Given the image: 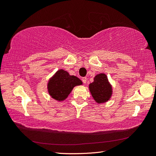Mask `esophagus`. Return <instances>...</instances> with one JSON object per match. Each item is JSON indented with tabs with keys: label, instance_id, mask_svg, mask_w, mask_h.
<instances>
[{
	"label": "esophagus",
	"instance_id": "1",
	"mask_svg": "<svg viewBox=\"0 0 156 156\" xmlns=\"http://www.w3.org/2000/svg\"><path fill=\"white\" fill-rule=\"evenodd\" d=\"M87 77H83L82 78V81H83V83L84 84H85L87 83Z\"/></svg>",
	"mask_w": 156,
	"mask_h": 156
}]
</instances>
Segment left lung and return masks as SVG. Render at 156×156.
<instances>
[{"label":"left lung","instance_id":"obj_1","mask_svg":"<svg viewBox=\"0 0 156 156\" xmlns=\"http://www.w3.org/2000/svg\"><path fill=\"white\" fill-rule=\"evenodd\" d=\"M89 90L98 103L107 102L112 94V86L109 83L107 76L104 73L96 76L94 81L89 84Z\"/></svg>","mask_w":156,"mask_h":156}]
</instances>
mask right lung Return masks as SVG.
Instances as JSON below:
<instances>
[{
  "mask_svg": "<svg viewBox=\"0 0 156 156\" xmlns=\"http://www.w3.org/2000/svg\"><path fill=\"white\" fill-rule=\"evenodd\" d=\"M82 84V81L74 76L60 69L51 78L48 83V91L53 98L59 101L66 99L76 85Z\"/></svg>",
  "mask_w": 156,
  "mask_h": 156,
  "instance_id": "right-lung-1",
  "label": "right lung"
}]
</instances>
